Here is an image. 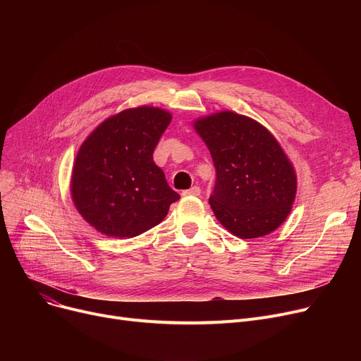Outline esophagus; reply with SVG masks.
Instances as JSON below:
<instances>
[{"instance_id":"1","label":"esophagus","mask_w":361,"mask_h":361,"mask_svg":"<svg viewBox=\"0 0 361 361\" xmlns=\"http://www.w3.org/2000/svg\"><path fill=\"white\" fill-rule=\"evenodd\" d=\"M200 192H202L200 187L193 185L192 188H188V190H184V192H183V196H199Z\"/></svg>"}]
</instances>
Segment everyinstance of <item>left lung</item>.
Returning a JSON list of instances; mask_svg holds the SVG:
<instances>
[{
	"mask_svg": "<svg viewBox=\"0 0 361 361\" xmlns=\"http://www.w3.org/2000/svg\"><path fill=\"white\" fill-rule=\"evenodd\" d=\"M193 127L216 168L209 204L221 225L243 240L275 231L291 212L297 176L272 133L233 111L197 118Z\"/></svg>",
	"mask_w": 361,
	"mask_h": 361,
	"instance_id": "left-lung-1",
	"label": "left lung"
}]
</instances>
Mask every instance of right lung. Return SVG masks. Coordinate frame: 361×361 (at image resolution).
Masks as SVG:
<instances>
[{"label": "right lung", "instance_id": "add662e5", "mask_svg": "<svg viewBox=\"0 0 361 361\" xmlns=\"http://www.w3.org/2000/svg\"><path fill=\"white\" fill-rule=\"evenodd\" d=\"M171 118L158 106L128 108L102 121L82 143L73 165L71 199L101 234L136 237L162 222L180 199L154 162Z\"/></svg>", "mask_w": 361, "mask_h": 361}]
</instances>
